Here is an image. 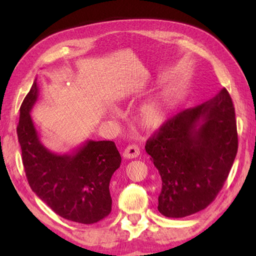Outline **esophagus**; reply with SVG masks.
<instances>
[{"mask_svg":"<svg viewBox=\"0 0 256 256\" xmlns=\"http://www.w3.org/2000/svg\"><path fill=\"white\" fill-rule=\"evenodd\" d=\"M138 154H140V148H138V146L136 144L128 146L126 148H125V150L123 151V157L126 159L136 158Z\"/></svg>","mask_w":256,"mask_h":256,"instance_id":"obj_1","label":"esophagus"}]
</instances>
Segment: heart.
Returning a JSON list of instances; mask_svg holds the SVG:
<instances>
[{"instance_id":"obj_1","label":"heart","mask_w":256,"mask_h":256,"mask_svg":"<svg viewBox=\"0 0 256 256\" xmlns=\"http://www.w3.org/2000/svg\"><path fill=\"white\" fill-rule=\"evenodd\" d=\"M168 112V98L157 96L142 105L138 112V123L142 128L154 131L166 122Z\"/></svg>"}]
</instances>
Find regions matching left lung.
Listing matches in <instances>:
<instances>
[{"mask_svg":"<svg viewBox=\"0 0 256 256\" xmlns=\"http://www.w3.org/2000/svg\"><path fill=\"white\" fill-rule=\"evenodd\" d=\"M237 149L235 108L224 88L164 123L146 144L162 177L160 214L183 218L206 209L222 188Z\"/></svg>","mask_w":256,"mask_h":256,"instance_id":"obj_1","label":"left lung"}]
</instances>
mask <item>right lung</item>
<instances>
[{"mask_svg":"<svg viewBox=\"0 0 256 256\" xmlns=\"http://www.w3.org/2000/svg\"><path fill=\"white\" fill-rule=\"evenodd\" d=\"M38 99L37 79L20 107L16 128L30 188L56 214L90 224L110 214V182L120 164L112 141L86 140L70 154L52 152L42 144L30 116Z\"/></svg>","mask_w":256,"mask_h":256,"instance_id":"obj_1","label":"right lung"}]
</instances>
